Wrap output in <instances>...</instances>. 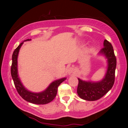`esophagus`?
<instances>
[{
	"instance_id": "esophagus-1",
	"label": "esophagus",
	"mask_w": 128,
	"mask_h": 128,
	"mask_svg": "<svg viewBox=\"0 0 128 128\" xmlns=\"http://www.w3.org/2000/svg\"><path fill=\"white\" fill-rule=\"evenodd\" d=\"M74 70L73 67H70V68L67 69V73H68V74H69V75H71V74H74Z\"/></svg>"
}]
</instances>
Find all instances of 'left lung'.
<instances>
[{
    "label": "left lung",
    "instance_id": "8db88e82",
    "mask_svg": "<svg viewBox=\"0 0 128 128\" xmlns=\"http://www.w3.org/2000/svg\"><path fill=\"white\" fill-rule=\"evenodd\" d=\"M98 55L103 56L106 60V71L103 79L99 81H92L78 78L79 83L77 93L81 99L86 100L94 101L100 99L112 88L114 83L116 58L112 44L106 40H104V48Z\"/></svg>",
    "mask_w": 128,
    "mask_h": 128
}]
</instances>
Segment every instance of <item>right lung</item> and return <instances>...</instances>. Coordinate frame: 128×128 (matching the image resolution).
<instances>
[{"instance_id":"right-lung-1","label":"right lung","mask_w":128,"mask_h":128,"mask_svg":"<svg viewBox=\"0 0 128 128\" xmlns=\"http://www.w3.org/2000/svg\"><path fill=\"white\" fill-rule=\"evenodd\" d=\"M30 40L31 39H27L23 41V42H21L18 46L14 50L12 56V66L11 68V76L17 92L23 99L32 104L44 105L50 102L55 99L56 96L58 86L61 84V83L64 81L67 78H62L54 80L48 86V87H47L46 89L41 92H32L24 87L18 76L17 59H18L19 51L23 42H24Z\"/></svg>"}]
</instances>
